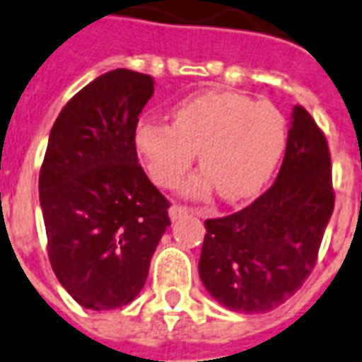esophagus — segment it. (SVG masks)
<instances>
[{
	"label": "esophagus",
	"mask_w": 362,
	"mask_h": 362,
	"mask_svg": "<svg viewBox=\"0 0 362 362\" xmlns=\"http://www.w3.org/2000/svg\"><path fill=\"white\" fill-rule=\"evenodd\" d=\"M196 211H198V209H192V207L173 204V206L170 207V219L177 221V219H181L183 215H189V213H196Z\"/></svg>",
	"instance_id": "obj_1"
}]
</instances>
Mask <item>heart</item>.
I'll return each instance as SVG.
<instances>
[{
    "mask_svg": "<svg viewBox=\"0 0 362 362\" xmlns=\"http://www.w3.org/2000/svg\"><path fill=\"white\" fill-rule=\"evenodd\" d=\"M172 115L173 124L141 120L136 149L160 187L177 183L198 151L204 172L183 185L189 196H204L213 187L228 202L253 196L270 179L287 141L279 109L236 92L196 94Z\"/></svg>",
    "mask_w": 362,
    "mask_h": 362,
    "instance_id": "b5f03b06",
    "label": "heart"
}]
</instances>
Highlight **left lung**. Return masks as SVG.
Masks as SVG:
<instances>
[{"mask_svg": "<svg viewBox=\"0 0 362 362\" xmlns=\"http://www.w3.org/2000/svg\"><path fill=\"white\" fill-rule=\"evenodd\" d=\"M332 209L329 145L312 115L295 105L274 185L242 211L204 223L198 272L207 293L232 312L283 304L315 266Z\"/></svg>", "mask_w": 362, "mask_h": 362, "instance_id": "8db88e82", "label": "left lung"}]
</instances>
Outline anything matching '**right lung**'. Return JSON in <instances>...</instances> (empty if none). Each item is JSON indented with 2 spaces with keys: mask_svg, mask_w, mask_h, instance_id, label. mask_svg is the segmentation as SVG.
Instances as JSON below:
<instances>
[{
  "mask_svg": "<svg viewBox=\"0 0 362 362\" xmlns=\"http://www.w3.org/2000/svg\"><path fill=\"white\" fill-rule=\"evenodd\" d=\"M149 75L113 69L77 92L49 136L39 204L58 281L94 312L130 304L170 226L168 200L137 164Z\"/></svg>",
  "mask_w": 362,
  "mask_h": 362,
  "instance_id": "right-lung-1",
  "label": "right lung"
}]
</instances>
